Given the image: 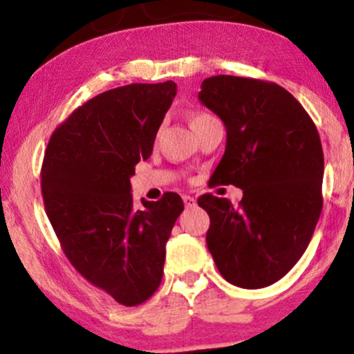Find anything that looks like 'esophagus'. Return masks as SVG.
I'll use <instances>...</instances> for the list:
<instances>
[{"label": "esophagus", "instance_id": "1", "mask_svg": "<svg viewBox=\"0 0 354 354\" xmlns=\"http://www.w3.org/2000/svg\"><path fill=\"white\" fill-rule=\"evenodd\" d=\"M183 203H185L186 208H194V206H196V200H194L193 196H188V194L183 196Z\"/></svg>", "mask_w": 354, "mask_h": 354}]
</instances>
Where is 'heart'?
<instances>
[{
	"mask_svg": "<svg viewBox=\"0 0 354 354\" xmlns=\"http://www.w3.org/2000/svg\"><path fill=\"white\" fill-rule=\"evenodd\" d=\"M208 116H211V115H206V113H198V115H194L193 118H191V126L200 123L201 120H205V118H208Z\"/></svg>",
	"mask_w": 354,
	"mask_h": 354,
	"instance_id": "heart-1",
	"label": "heart"
}]
</instances>
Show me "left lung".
<instances>
[{
	"label": "left lung",
	"mask_w": 354,
	"mask_h": 354,
	"mask_svg": "<svg viewBox=\"0 0 354 354\" xmlns=\"http://www.w3.org/2000/svg\"><path fill=\"white\" fill-rule=\"evenodd\" d=\"M198 98L226 126L214 185L243 189L238 208L203 194L206 245L226 281L270 286L301 258L318 223L324 158L318 129L291 93L270 81L218 75Z\"/></svg>",
	"instance_id": "obj_1"
}]
</instances>
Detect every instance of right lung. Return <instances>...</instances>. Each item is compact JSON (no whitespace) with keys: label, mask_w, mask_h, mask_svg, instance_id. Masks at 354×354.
<instances>
[{"label":"right lung","mask_w":354,"mask_h":354,"mask_svg":"<svg viewBox=\"0 0 354 354\" xmlns=\"http://www.w3.org/2000/svg\"><path fill=\"white\" fill-rule=\"evenodd\" d=\"M176 96V83L126 84L76 108L55 129L41 166V193L64 254L89 283L120 304L145 303L163 278L166 241L180 194L133 205L135 166Z\"/></svg>","instance_id":"obj_1"}]
</instances>
